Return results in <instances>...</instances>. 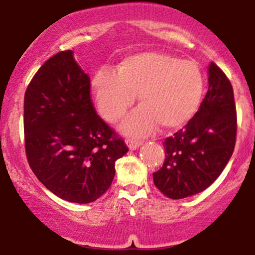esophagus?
Listing matches in <instances>:
<instances>
[{"label":"esophagus","mask_w":255,"mask_h":255,"mask_svg":"<svg viewBox=\"0 0 255 255\" xmlns=\"http://www.w3.org/2000/svg\"><path fill=\"white\" fill-rule=\"evenodd\" d=\"M125 142H127L128 147L130 148L131 150L137 149V148L142 144V141H138V139H135V138H127L125 139Z\"/></svg>","instance_id":"1"}]
</instances>
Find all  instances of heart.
I'll use <instances>...</instances> for the list:
<instances>
[{"instance_id": "1", "label": "heart", "mask_w": 255, "mask_h": 255, "mask_svg": "<svg viewBox=\"0 0 255 255\" xmlns=\"http://www.w3.org/2000/svg\"><path fill=\"white\" fill-rule=\"evenodd\" d=\"M91 93L101 116L117 123L133 105L139 106L125 119L122 131L144 136L156 125L177 128L195 116L205 94V79L196 62L170 54H133L117 66V73L100 70L91 79Z\"/></svg>"}]
</instances>
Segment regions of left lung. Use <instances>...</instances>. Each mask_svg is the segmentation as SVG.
Instances as JSON below:
<instances>
[{"label":"left lung","mask_w":255,"mask_h":255,"mask_svg":"<svg viewBox=\"0 0 255 255\" xmlns=\"http://www.w3.org/2000/svg\"><path fill=\"white\" fill-rule=\"evenodd\" d=\"M237 117L233 85L214 62L208 66V90L184 128L164 141L165 161L154 184L170 199L195 195L216 181L233 155Z\"/></svg>","instance_id":"1"}]
</instances>
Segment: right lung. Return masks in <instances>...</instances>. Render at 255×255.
Returning a JSON list of instances; mask_svg holds the SVG:
<instances>
[{
	"instance_id": "add662e5",
	"label": "right lung",
	"mask_w": 255,
	"mask_h": 255,
	"mask_svg": "<svg viewBox=\"0 0 255 255\" xmlns=\"http://www.w3.org/2000/svg\"><path fill=\"white\" fill-rule=\"evenodd\" d=\"M25 151L31 170L56 196L89 204L112 184L128 150L96 113L90 78L72 50L59 51L31 79L24 97Z\"/></svg>"
}]
</instances>
